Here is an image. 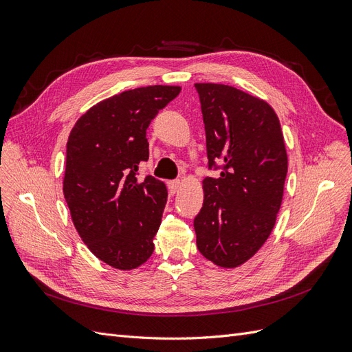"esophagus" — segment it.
<instances>
[{
	"label": "esophagus",
	"instance_id": "esophagus-1",
	"mask_svg": "<svg viewBox=\"0 0 352 352\" xmlns=\"http://www.w3.org/2000/svg\"><path fill=\"white\" fill-rule=\"evenodd\" d=\"M180 188V180H170L168 182V190L170 194H176Z\"/></svg>",
	"mask_w": 352,
	"mask_h": 352
}]
</instances>
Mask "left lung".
Here are the masks:
<instances>
[{
  "instance_id": "left-lung-1",
  "label": "left lung",
  "mask_w": 352,
  "mask_h": 352,
  "mask_svg": "<svg viewBox=\"0 0 352 352\" xmlns=\"http://www.w3.org/2000/svg\"><path fill=\"white\" fill-rule=\"evenodd\" d=\"M195 88L208 164H223L219 179L202 180L197 247L219 267L235 269L257 254L274 228L287 172L283 133L267 101L221 83Z\"/></svg>"
}]
</instances>
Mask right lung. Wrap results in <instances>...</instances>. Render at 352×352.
<instances>
[{"label":"right lung","mask_w":352,"mask_h":352,"mask_svg":"<svg viewBox=\"0 0 352 352\" xmlns=\"http://www.w3.org/2000/svg\"><path fill=\"white\" fill-rule=\"evenodd\" d=\"M180 89L155 85L114 95L85 111L69 135L63 192L73 225L114 269L140 267L154 251L167 188L136 172L148 160V126Z\"/></svg>","instance_id":"1"}]
</instances>
